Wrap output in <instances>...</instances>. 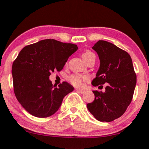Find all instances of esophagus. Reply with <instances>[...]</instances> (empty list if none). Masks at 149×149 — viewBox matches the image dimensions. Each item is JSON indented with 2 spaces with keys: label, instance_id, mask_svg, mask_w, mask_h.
Segmentation results:
<instances>
[{
  "label": "esophagus",
  "instance_id": "34e87169",
  "mask_svg": "<svg viewBox=\"0 0 149 149\" xmlns=\"http://www.w3.org/2000/svg\"><path fill=\"white\" fill-rule=\"evenodd\" d=\"M76 91L79 92V93H84V92H85V90H81V89H76Z\"/></svg>",
  "mask_w": 149,
  "mask_h": 149
}]
</instances>
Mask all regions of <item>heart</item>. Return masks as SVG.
<instances>
[{"label": "heart", "mask_w": 149, "mask_h": 149, "mask_svg": "<svg viewBox=\"0 0 149 149\" xmlns=\"http://www.w3.org/2000/svg\"><path fill=\"white\" fill-rule=\"evenodd\" d=\"M82 58L86 62H88L90 59H93V58H95V56L92 51H89V50H86L85 51L82 53ZM89 80V76L87 75H82L79 74V73H76V74H73L71 76H69L68 78V81H70L73 86L76 87H82L84 81H87Z\"/></svg>", "instance_id": "b5f03b06"}]
</instances>
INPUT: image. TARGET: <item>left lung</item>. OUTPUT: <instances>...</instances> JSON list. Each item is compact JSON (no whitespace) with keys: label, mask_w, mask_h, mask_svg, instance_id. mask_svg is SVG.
Wrapping results in <instances>:
<instances>
[{"label":"left lung","mask_w":149,"mask_h":149,"mask_svg":"<svg viewBox=\"0 0 149 149\" xmlns=\"http://www.w3.org/2000/svg\"><path fill=\"white\" fill-rule=\"evenodd\" d=\"M93 48L98 54L101 64L92 84L107 86L104 93L93 91L95 99L87 107L95 119L110 122L120 118L131 103L137 76L131 56L126 51L104 40L97 42Z\"/></svg>","instance_id":"8db88e82"}]
</instances>
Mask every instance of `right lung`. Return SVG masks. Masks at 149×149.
<instances>
[{"label":"right lung","mask_w":149,"mask_h":149,"mask_svg":"<svg viewBox=\"0 0 149 149\" xmlns=\"http://www.w3.org/2000/svg\"><path fill=\"white\" fill-rule=\"evenodd\" d=\"M78 47L53 39L26 45L12 64L14 93L31 115L47 118L60 107L63 98L73 90L66 81L56 86L49 80L51 72L61 71Z\"/></svg>","instance_id":"add662e5"}]
</instances>
